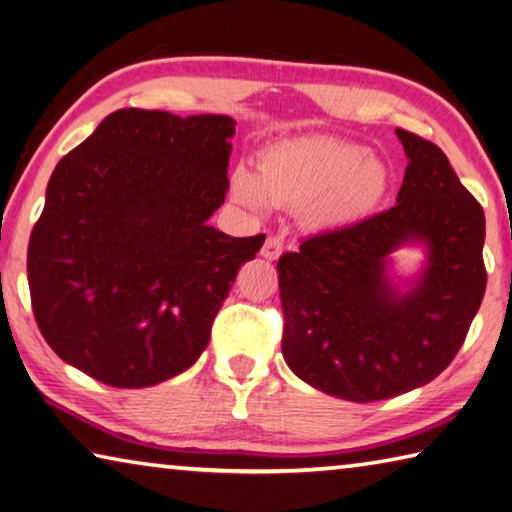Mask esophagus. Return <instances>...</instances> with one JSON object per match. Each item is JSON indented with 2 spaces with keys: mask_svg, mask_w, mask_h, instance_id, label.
<instances>
[{
  "mask_svg": "<svg viewBox=\"0 0 512 512\" xmlns=\"http://www.w3.org/2000/svg\"><path fill=\"white\" fill-rule=\"evenodd\" d=\"M282 237H277V235H268L266 237V241H264V246H262V257H266V259H277L282 255Z\"/></svg>",
  "mask_w": 512,
  "mask_h": 512,
  "instance_id": "1",
  "label": "esophagus"
}]
</instances>
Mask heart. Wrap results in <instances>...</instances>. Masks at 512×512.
<instances>
[{
	"instance_id": "obj_1",
	"label": "heart",
	"mask_w": 512,
	"mask_h": 512,
	"mask_svg": "<svg viewBox=\"0 0 512 512\" xmlns=\"http://www.w3.org/2000/svg\"><path fill=\"white\" fill-rule=\"evenodd\" d=\"M389 185L385 163L365 147L311 134L284 138L259 154L257 176L237 172L232 194L248 208L302 210L315 230H345L383 201Z\"/></svg>"
}]
</instances>
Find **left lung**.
Returning a JSON list of instances; mask_svg holds the SVG:
<instances>
[{
    "instance_id": "8db88e82",
    "label": "left lung",
    "mask_w": 512,
    "mask_h": 512,
    "mask_svg": "<svg viewBox=\"0 0 512 512\" xmlns=\"http://www.w3.org/2000/svg\"><path fill=\"white\" fill-rule=\"evenodd\" d=\"M410 159L396 206L345 230L302 239L277 262L282 353L304 383L353 403L430 383L457 356L486 293V217L434 143L396 129ZM428 246L412 292L386 277V257Z\"/></svg>"
}]
</instances>
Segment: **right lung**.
<instances>
[{
  "label": "right lung",
  "instance_id": "right-lung-1",
  "mask_svg": "<svg viewBox=\"0 0 512 512\" xmlns=\"http://www.w3.org/2000/svg\"><path fill=\"white\" fill-rule=\"evenodd\" d=\"M235 120L118 109L55 165L26 257L44 340L111 387L192 367L264 235L208 226L226 201Z\"/></svg>",
  "mask_w": 512,
  "mask_h": 512
}]
</instances>
